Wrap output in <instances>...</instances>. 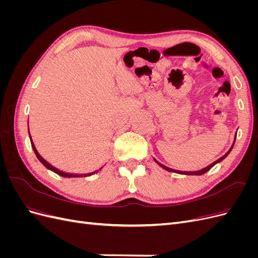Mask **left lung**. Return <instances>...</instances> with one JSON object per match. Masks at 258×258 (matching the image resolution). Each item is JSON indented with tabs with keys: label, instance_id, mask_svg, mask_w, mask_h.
<instances>
[{
	"label": "left lung",
	"instance_id": "8db88e82",
	"mask_svg": "<svg viewBox=\"0 0 258 258\" xmlns=\"http://www.w3.org/2000/svg\"><path fill=\"white\" fill-rule=\"evenodd\" d=\"M236 138H237V134L235 135V139H233V142H232V145H231V147L229 148V151L226 153L223 157H221L220 159H217L216 161H214V162H212L211 163V165H209L208 167H206V168H204V169H201V170H199V171H190V172H185V171H177V170H174V169H171V168H168V167H166V166H163L162 163H160L159 161H157L156 160L155 158H154V160H155V162L157 163L158 166H160L161 168H163L165 170H167V171H169V172H174V173H178V174H184V175H202V174H205L206 172H208V171L211 169V168H213L216 163H220L221 161H223L226 157H227V156L229 155V153L232 151V148H233V145H235V142H236Z\"/></svg>",
	"mask_w": 258,
	"mask_h": 258
}]
</instances>
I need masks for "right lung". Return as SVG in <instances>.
<instances>
[{
	"label": "right lung",
	"mask_w": 258,
	"mask_h": 258,
	"mask_svg": "<svg viewBox=\"0 0 258 258\" xmlns=\"http://www.w3.org/2000/svg\"><path fill=\"white\" fill-rule=\"evenodd\" d=\"M28 129H29V127H28ZM29 137H30V141H31V145H32V148H33V151H34V153H35V155H36V157L38 158V160H40L43 165L47 168L48 170H50V171H52V172H54V173H57L58 175H60V176H63V177H87V176H90V175H92V174H96L97 172H99V170H101V169H99V170H97V171H95V172H91V173H87V174H74V173H67V172H63V171H61V170H59V169H57V168H54L53 166H51L50 163L48 162V161H46L42 156L40 155V153L37 152V150H36V147H35V145H34V143H33V141H32V138H31V135H30V131H29Z\"/></svg>",
	"instance_id": "1"
}]
</instances>
